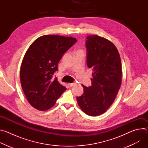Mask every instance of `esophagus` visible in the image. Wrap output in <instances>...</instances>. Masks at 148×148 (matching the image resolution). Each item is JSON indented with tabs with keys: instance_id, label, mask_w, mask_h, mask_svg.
Segmentation results:
<instances>
[{
	"instance_id": "34e87169",
	"label": "esophagus",
	"mask_w": 148,
	"mask_h": 148,
	"mask_svg": "<svg viewBox=\"0 0 148 148\" xmlns=\"http://www.w3.org/2000/svg\"><path fill=\"white\" fill-rule=\"evenodd\" d=\"M75 83H69L68 84V86L70 87H73L74 85H75Z\"/></svg>"
}]
</instances>
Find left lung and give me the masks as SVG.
Instances as JSON below:
<instances>
[{
    "instance_id": "8db88e82",
    "label": "left lung",
    "mask_w": 148,
    "mask_h": 148,
    "mask_svg": "<svg viewBox=\"0 0 148 148\" xmlns=\"http://www.w3.org/2000/svg\"><path fill=\"white\" fill-rule=\"evenodd\" d=\"M87 38V63L92 70V85H82L84 93L77 100L86 114L97 116L106 111L116 97L122 81L121 61L116 47L110 40L97 35Z\"/></svg>"
}]
</instances>
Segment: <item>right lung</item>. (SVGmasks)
Returning <instances> with one entry per match:
<instances>
[{"label":"right lung","instance_id":"obj_1","mask_svg":"<svg viewBox=\"0 0 148 148\" xmlns=\"http://www.w3.org/2000/svg\"><path fill=\"white\" fill-rule=\"evenodd\" d=\"M71 37L45 35L37 38L27 49L20 70V82L30 104L46 111L66 90L53 75L58 70L62 55L77 42Z\"/></svg>","mask_w":148,"mask_h":148}]
</instances>
